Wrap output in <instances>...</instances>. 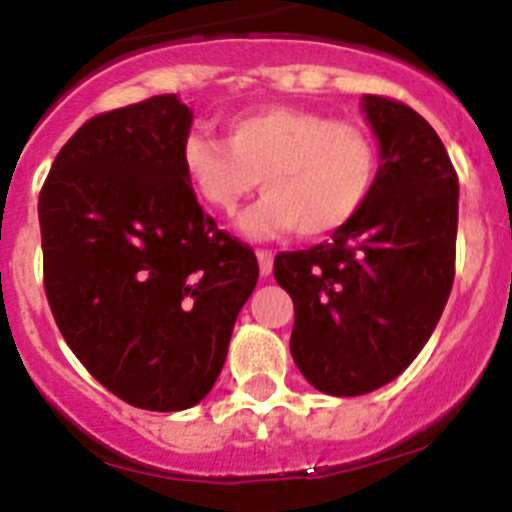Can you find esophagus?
Instances as JSON below:
<instances>
[{"label": "esophagus", "instance_id": "obj_1", "mask_svg": "<svg viewBox=\"0 0 512 512\" xmlns=\"http://www.w3.org/2000/svg\"><path fill=\"white\" fill-rule=\"evenodd\" d=\"M256 259H259L261 277H271V271H274V253H271V251H256Z\"/></svg>", "mask_w": 512, "mask_h": 512}]
</instances>
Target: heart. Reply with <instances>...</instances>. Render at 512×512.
Masks as SVG:
<instances>
[{"label": "heart", "instance_id": "obj_1", "mask_svg": "<svg viewBox=\"0 0 512 512\" xmlns=\"http://www.w3.org/2000/svg\"><path fill=\"white\" fill-rule=\"evenodd\" d=\"M184 174L210 210L233 215L261 179V197L235 220L253 241L297 228L320 238L356 215L377 176V146L361 125L269 104L225 125V143L189 135Z\"/></svg>", "mask_w": 512, "mask_h": 512}]
</instances>
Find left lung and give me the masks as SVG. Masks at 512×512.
Segmentation results:
<instances>
[{
	"mask_svg": "<svg viewBox=\"0 0 512 512\" xmlns=\"http://www.w3.org/2000/svg\"><path fill=\"white\" fill-rule=\"evenodd\" d=\"M361 112L379 146L372 192L333 241L274 259L295 302L292 359L333 397L400 377L454 284L459 179L441 138L408 104L364 94Z\"/></svg>",
	"mask_w": 512,
	"mask_h": 512,
	"instance_id": "left-lung-1",
	"label": "left lung"
}]
</instances>
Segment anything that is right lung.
<instances>
[{
    "label": "right lung",
    "mask_w": 512,
    "mask_h": 512,
    "mask_svg": "<svg viewBox=\"0 0 512 512\" xmlns=\"http://www.w3.org/2000/svg\"><path fill=\"white\" fill-rule=\"evenodd\" d=\"M192 110L176 94L84 122L38 202L45 295L76 359L135 408L176 413L220 377L259 282L184 174Z\"/></svg>",
    "instance_id": "right-lung-1"
}]
</instances>
